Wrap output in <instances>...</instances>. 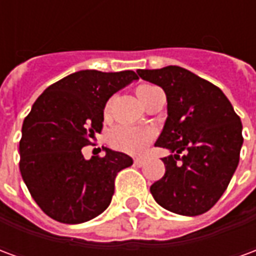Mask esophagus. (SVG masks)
<instances>
[{"label":"esophagus","mask_w":256,"mask_h":256,"mask_svg":"<svg viewBox=\"0 0 256 256\" xmlns=\"http://www.w3.org/2000/svg\"><path fill=\"white\" fill-rule=\"evenodd\" d=\"M134 164L137 167H142L145 164V159H134Z\"/></svg>","instance_id":"1"}]
</instances>
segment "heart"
I'll return each instance as SVG.
<instances>
[{"mask_svg": "<svg viewBox=\"0 0 256 256\" xmlns=\"http://www.w3.org/2000/svg\"><path fill=\"white\" fill-rule=\"evenodd\" d=\"M148 88H150V84L138 86L137 96L140 97L141 93ZM152 138H154V133L150 128H133V126H126V124L116 126L110 134V140L115 148L132 154V155H138L141 152H144Z\"/></svg>", "mask_w": 256, "mask_h": 256, "instance_id": "obj_1", "label": "heart"}]
</instances>
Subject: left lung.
I'll list each match as a JSON object with an SVG mask.
<instances>
[{
    "label": "left lung",
    "mask_w": 256,
    "mask_h": 256,
    "mask_svg": "<svg viewBox=\"0 0 256 256\" xmlns=\"http://www.w3.org/2000/svg\"><path fill=\"white\" fill-rule=\"evenodd\" d=\"M137 74L160 86L167 97V119L155 145L172 155L162 159L166 172L152 184L150 193L174 214H204L220 200L236 172L242 120L220 88L185 68L167 66Z\"/></svg>",
    "instance_id": "8db88e82"
}]
</instances>
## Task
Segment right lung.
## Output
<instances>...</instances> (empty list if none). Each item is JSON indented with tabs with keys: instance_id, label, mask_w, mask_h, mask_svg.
I'll list each match as a JSON object with an SVG mask.
<instances>
[{
	"instance_id": "1",
	"label": "right lung",
	"mask_w": 256,
	"mask_h": 256,
	"mask_svg": "<svg viewBox=\"0 0 256 256\" xmlns=\"http://www.w3.org/2000/svg\"><path fill=\"white\" fill-rule=\"evenodd\" d=\"M134 71L82 70L50 84L31 106L19 144L20 172L36 203L62 224H82L111 203L115 177L132 166L123 152L102 148L86 160L82 148L100 133L112 94L137 80Z\"/></svg>"
}]
</instances>
